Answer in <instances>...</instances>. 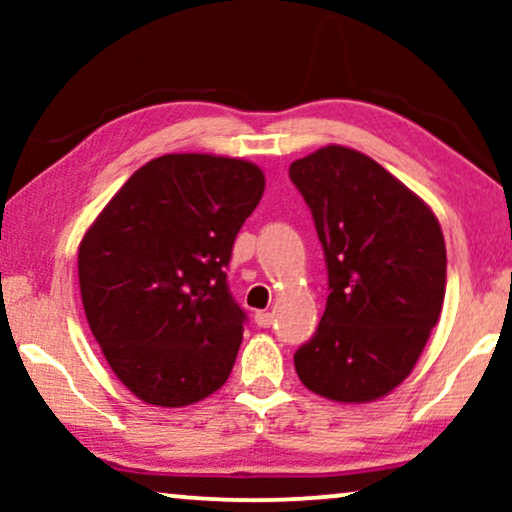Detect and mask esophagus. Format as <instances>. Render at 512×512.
<instances>
[{
    "label": "esophagus",
    "mask_w": 512,
    "mask_h": 512,
    "mask_svg": "<svg viewBox=\"0 0 512 512\" xmlns=\"http://www.w3.org/2000/svg\"><path fill=\"white\" fill-rule=\"evenodd\" d=\"M272 314L270 312H256V324L261 328H270L272 326Z\"/></svg>",
    "instance_id": "1"
}]
</instances>
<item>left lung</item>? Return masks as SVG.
I'll return each mask as SVG.
<instances>
[{
    "label": "left lung",
    "mask_w": 512,
    "mask_h": 512,
    "mask_svg": "<svg viewBox=\"0 0 512 512\" xmlns=\"http://www.w3.org/2000/svg\"><path fill=\"white\" fill-rule=\"evenodd\" d=\"M328 270L326 310L293 354L300 382L338 403L387 396L412 373L445 300L436 214L380 163L347 146L293 160Z\"/></svg>",
    "instance_id": "1"
}]
</instances>
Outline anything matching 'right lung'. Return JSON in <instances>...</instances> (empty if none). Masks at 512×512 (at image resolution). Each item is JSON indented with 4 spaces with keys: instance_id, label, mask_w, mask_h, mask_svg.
I'll return each mask as SVG.
<instances>
[{
    "instance_id": "add662e5",
    "label": "right lung",
    "mask_w": 512,
    "mask_h": 512,
    "mask_svg": "<svg viewBox=\"0 0 512 512\" xmlns=\"http://www.w3.org/2000/svg\"><path fill=\"white\" fill-rule=\"evenodd\" d=\"M263 188L247 160L167 153L139 167L83 235L88 326L139 401L181 408L228 380L247 314L226 268Z\"/></svg>"
}]
</instances>
